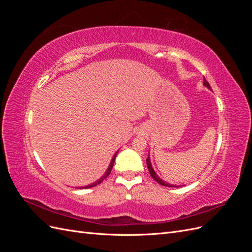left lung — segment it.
Here are the masks:
<instances>
[{
    "label": "left lung",
    "mask_w": 252,
    "mask_h": 252,
    "mask_svg": "<svg viewBox=\"0 0 252 252\" xmlns=\"http://www.w3.org/2000/svg\"><path fill=\"white\" fill-rule=\"evenodd\" d=\"M204 86H206V87H207L208 89H211V87H210V85H209V83H208L207 81H206L205 79H204ZM146 163H147V167H148V170H149L150 175H151V177L154 178V179L158 183V184H161V185H163V186H167V187H178V186H175V185L169 184V183H167V182H164L163 180H161V179H159V178L158 177L157 173H156V172H155V170H154V168H152L149 157L146 158Z\"/></svg>",
    "instance_id": "obj_1"
}]
</instances>
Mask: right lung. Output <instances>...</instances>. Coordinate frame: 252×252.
<instances>
[{"instance_id":"1","label":"right lung","mask_w":252,"mask_h":252,"mask_svg":"<svg viewBox=\"0 0 252 252\" xmlns=\"http://www.w3.org/2000/svg\"><path fill=\"white\" fill-rule=\"evenodd\" d=\"M117 154H118V151L116 152V155L113 156V158H112V159H111V162H110V164H109V166H108V169L106 170V172L104 173V175L103 177L98 180V181H96L95 183H93V184L91 185H88V186H84V187H79V188H90V187H94V186H96L97 184H100V183H102L106 178L108 177V175L110 174V172H111V169H112V167H113V164H114V159H116V157H117Z\"/></svg>"}]
</instances>
